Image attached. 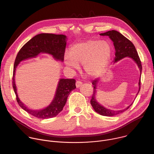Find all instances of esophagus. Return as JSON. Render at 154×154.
<instances>
[{
  "label": "esophagus",
  "instance_id": "esophagus-1",
  "mask_svg": "<svg viewBox=\"0 0 154 154\" xmlns=\"http://www.w3.org/2000/svg\"><path fill=\"white\" fill-rule=\"evenodd\" d=\"M82 85V82H80V80H77L76 82V83H75V85H76V87L77 88H79L80 87H81Z\"/></svg>",
  "mask_w": 154,
  "mask_h": 154
}]
</instances>
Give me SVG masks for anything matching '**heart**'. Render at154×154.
I'll return each instance as SVG.
<instances>
[{"label":"heart","mask_w":154,"mask_h":154,"mask_svg":"<svg viewBox=\"0 0 154 154\" xmlns=\"http://www.w3.org/2000/svg\"><path fill=\"white\" fill-rule=\"evenodd\" d=\"M112 48L106 41L88 40L73 45L70 54H65L66 64L77 69L78 64L84 65L85 71L90 76L101 74L111 57Z\"/></svg>","instance_id":"1"}]
</instances>
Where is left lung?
Returning <instances> with one entry per match:
<instances>
[{"mask_svg": "<svg viewBox=\"0 0 154 154\" xmlns=\"http://www.w3.org/2000/svg\"><path fill=\"white\" fill-rule=\"evenodd\" d=\"M100 35H107L110 37V38L113 41L114 45L116 50V54H115L116 57L114 58V63H116L125 57H128L132 58L136 63V64L138 66V67L139 68V70H140V73L141 75V72H142L141 61L140 60V58H139V57L137 54V52L136 50L134 45L130 40H128L127 37L123 36L122 34H120L118 31H114V30L109 31L106 32L102 33ZM97 82H98V79H96L92 82V85H93V93L91 99L90 101V103L93 108L97 113H98L100 115L104 116H114L119 114L125 110H127L132 105L133 103L130 106H129L128 107L120 110H112L107 109L104 107L103 106H102L101 104H100L98 103H97L95 99L96 87ZM139 90L136 95L138 94L139 90H140V88H141V79H139Z\"/></svg>", "mask_w": 154, "mask_h": 154, "instance_id": "1", "label": "left lung"}]
</instances>
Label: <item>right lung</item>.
I'll use <instances>...</instances> for the list:
<instances>
[{"instance_id":"1","label":"right lung","mask_w":154,"mask_h":154,"mask_svg":"<svg viewBox=\"0 0 154 154\" xmlns=\"http://www.w3.org/2000/svg\"><path fill=\"white\" fill-rule=\"evenodd\" d=\"M66 36L53 34H40L29 40L18 51L13 67L12 85L16 94V99L19 106L27 113L37 118L45 119L57 116L63 110L67 101V97L72 90L76 88L75 80L61 79L59 81L54 98L52 103L42 110H34L29 109L19 100L15 83L16 67L20 61L35 57L40 53H46L53 55L57 60H64L66 46Z\"/></svg>"}]
</instances>
